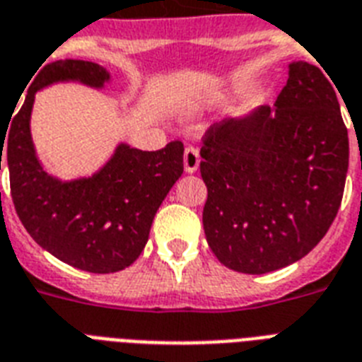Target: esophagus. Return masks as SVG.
Wrapping results in <instances>:
<instances>
[{"label":"esophagus","instance_id":"obj_1","mask_svg":"<svg viewBox=\"0 0 362 362\" xmlns=\"http://www.w3.org/2000/svg\"><path fill=\"white\" fill-rule=\"evenodd\" d=\"M199 163H201V156H199V148L187 146L184 150V170L187 175H192L199 169Z\"/></svg>","mask_w":362,"mask_h":362}]
</instances>
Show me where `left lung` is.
Segmentation results:
<instances>
[{"label":"left lung","instance_id":"obj_1","mask_svg":"<svg viewBox=\"0 0 362 362\" xmlns=\"http://www.w3.org/2000/svg\"><path fill=\"white\" fill-rule=\"evenodd\" d=\"M206 242L227 269L267 274L312 252L342 203L348 129L320 67L289 64L274 107L204 133Z\"/></svg>","mask_w":362,"mask_h":362}]
</instances>
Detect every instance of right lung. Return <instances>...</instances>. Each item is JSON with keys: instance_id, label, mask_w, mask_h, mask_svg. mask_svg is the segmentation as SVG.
Here are the masks:
<instances>
[{"instance_id": "obj_1", "label": "right lung", "mask_w": 362, "mask_h": 362, "mask_svg": "<svg viewBox=\"0 0 362 362\" xmlns=\"http://www.w3.org/2000/svg\"><path fill=\"white\" fill-rule=\"evenodd\" d=\"M109 81V71L93 62L45 65L8 131L0 133V170L5 153L14 209L25 231L54 257L93 274L124 270L141 255L153 216L184 173V144L173 141L156 152L120 142L92 176L59 180L48 175L31 139L35 93L58 82L101 90Z\"/></svg>"}]
</instances>
